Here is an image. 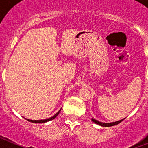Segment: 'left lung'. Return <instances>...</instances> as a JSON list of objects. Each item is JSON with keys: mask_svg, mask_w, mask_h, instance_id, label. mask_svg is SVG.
I'll return each instance as SVG.
<instances>
[{"mask_svg": "<svg viewBox=\"0 0 148 148\" xmlns=\"http://www.w3.org/2000/svg\"><path fill=\"white\" fill-rule=\"evenodd\" d=\"M125 119H123L119 120V121H115V122H111V123H103V122H101V121H97V120L94 119H92V121H93L94 123H95L96 125H99L101 127H111V126H114V125H118L119 124L120 122L123 121V120Z\"/></svg>", "mask_w": 148, "mask_h": 148, "instance_id": "obj_1", "label": "left lung"}]
</instances>
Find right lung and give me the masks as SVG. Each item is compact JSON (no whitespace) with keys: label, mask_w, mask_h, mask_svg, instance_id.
<instances>
[{"label":"right lung","mask_w":148,"mask_h":148,"mask_svg":"<svg viewBox=\"0 0 148 148\" xmlns=\"http://www.w3.org/2000/svg\"><path fill=\"white\" fill-rule=\"evenodd\" d=\"M61 110H59V111H58V113H56V115H54V116H52V117H50V118L47 119H41V120H31V119H27V121H30V122H32V123H38V124H42V123L47 122V121H51V120L54 119L55 118H56V117H57V116H58V115L59 114V113H60V111H61Z\"/></svg>","instance_id":"right-lung-1"}]
</instances>
